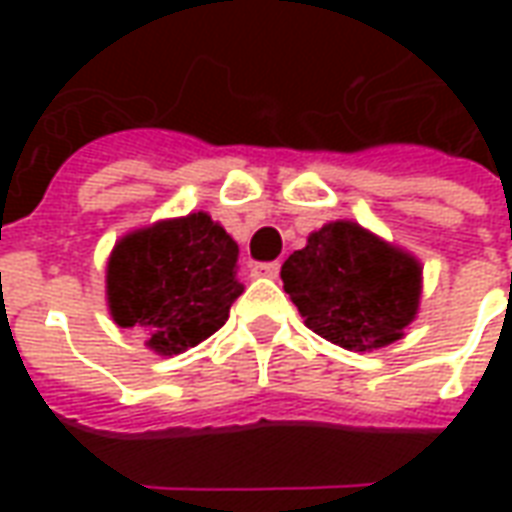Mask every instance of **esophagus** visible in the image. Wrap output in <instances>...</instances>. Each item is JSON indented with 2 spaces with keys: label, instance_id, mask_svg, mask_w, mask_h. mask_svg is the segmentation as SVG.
I'll list each match as a JSON object with an SVG mask.
<instances>
[{
  "label": "esophagus",
  "instance_id": "1",
  "mask_svg": "<svg viewBox=\"0 0 512 512\" xmlns=\"http://www.w3.org/2000/svg\"><path fill=\"white\" fill-rule=\"evenodd\" d=\"M255 274L257 277H277L279 263L277 260H271V263H255Z\"/></svg>",
  "mask_w": 512,
  "mask_h": 512
}]
</instances>
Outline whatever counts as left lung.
I'll return each mask as SVG.
<instances>
[{"label": "left lung", "instance_id": "obj_1", "mask_svg": "<svg viewBox=\"0 0 512 512\" xmlns=\"http://www.w3.org/2000/svg\"><path fill=\"white\" fill-rule=\"evenodd\" d=\"M422 268L354 222L326 224L282 266L304 323L348 351L400 340L419 304Z\"/></svg>", "mask_w": 512, "mask_h": 512}]
</instances>
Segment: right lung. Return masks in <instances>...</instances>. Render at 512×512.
I'll list each match as a JSON object with an SVG mask.
<instances>
[{
    "instance_id": "1",
    "label": "right lung",
    "mask_w": 512,
    "mask_h": 512,
    "mask_svg": "<svg viewBox=\"0 0 512 512\" xmlns=\"http://www.w3.org/2000/svg\"><path fill=\"white\" fill-rule=\"evenodd\" d=\"M238 244L208 213L126 235L109 257L106 293L117 326L158 354H180L219 332L244 293Z\"/></svg>"
}]
</instances>
